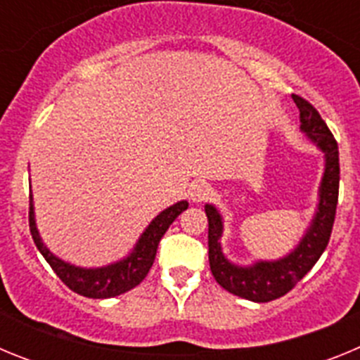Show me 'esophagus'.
<instances>
[{
  "mask_svg": "<svg viewBox=\"0 0 360 360\" xmlns=\"http://www.w3.org/2000/svg\"><path fill=\"white\" fill-rule=\"evenodd\" d=\"M212 193V187L205 182H193L189 187V198L191 202H203V200H207Z\"/></svg>",
  "mask_w": 360,
  "mask_h": 360,
  "instance_id": "34e87169",
  "label": "esophagus"
}]
</instances>
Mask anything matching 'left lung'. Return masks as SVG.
I'll use <instances>...</instances> for the list:
<instances>
[{
    "instance_id": "8db88e82",
    "label": "left lung",
    "mask_w": 360,
    "mask_h": 360,
    "mask_svg": "<svg viewBox=\"0 0 360 360\" xmlns=\"http://www.w3.org/2000/svg\"><path fill=\"white\" fill-rule=\"evenodd\" d=\"M292 98L299 108L301 131L324 155V173L321 178L316 214L295 249L274 262L259 259L252 265L232 263L221 249V214L212 203H205V214L209 219V265L212 276L219 287L254 303H269L281 297L310 272L328 245L335 219L339 196V148L316 108L299 95H292Z\"/></svg>"
}]
</instances>
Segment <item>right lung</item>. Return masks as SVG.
I'll use <instances>...</instances> for the list:
<instances>
[{
    "instance_id": "right-lung-1",
    "label": "right lung",
    "mask_w": 360,
    "mask_h": 360,
    "mask_svg": "<svg viewBox=\"0 0 360 360\" xmlns=\"http://www.w3.org/2000/svg\"><path fill=\"white\" fill-rule=\"evenodd\" d=\"M187 207H189V203L182 200V202H176L171 207L164 209L160 214H157V218L151 219V224L146 227V231L142 232L128 256L106 266H97V269H84V266L72 265V263L65 262L61 257H57L43 243L36 225V212H34V198H32V195L28 221H30V234L34 238L36 247L70 290L79 295H84V297L108 299L124 294V292L135 288L136 285H141V281L148 276L149 269L153 266L162 236H164L165 231L169 229L174 219L178 218V214H182Z\"/></svg>"
}]
</instances>
